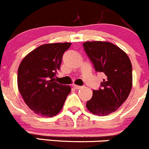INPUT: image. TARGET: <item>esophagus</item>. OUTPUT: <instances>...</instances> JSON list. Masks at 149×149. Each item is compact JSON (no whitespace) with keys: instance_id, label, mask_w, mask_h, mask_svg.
I'll return each mask as SVG.
<instances>
[{"instance_id":"esophagus-1","label":"esophagus","mask_w":149,"mask_h":149,"mask_svg":"<svg viewBox=\"0 0 149 149\" xmlns=\"http://www.w3.org/2000/svg\"><path fill=\"white\" fill-rule=\"evenodd\" d=\"M73 87L75 89H77V90H79V89H80V88H82V86H76V85H74L73 86Z\"/></svg>"}]
</instances>
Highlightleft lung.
Wrapping results in <instances>:
<instances>
[{
	"instance_id": "8db88e82",
	"label": "left lung",
	"mask_w": 149,
	"mask_h": 149,
	"mask_svg": "<svg viewBox=\"0 0 149 149\" xmlns=\"http://www.w3.org/2000/svg\"><path fill=\"white\" fill-rule=\"evenodd\" d=\"M83 45L95 70L105 75L102 88L93 91L86 107L94 115L107 116L116 111L128 98L132 87L131 61L124 51L110 42H86Z\"/></svg>"
}]
</instances>
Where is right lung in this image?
Returning <instances> with one entry per match:
<instances>
[{"mask_svg": "<svg viewBox=\"0 0 149 149\" xmlns=\"http://www.w3.org/2000/svg\"><path fill=\"white\" fill-rule=\"evenodd\" d=\"M72 44H46L29 52L18 68L17 86L25 104L36 114L52 117L61 110L71 91L56 82L62 57Z\"/></svg>", "mask_w": 149, "mask_h": 149, "instance_id": "1", "label": "right lung"}]
</instances>
